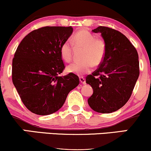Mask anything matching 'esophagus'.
Returning <instances> with one entry per match:
<instances>
[{"mask_svg": "<svg viewBox=\"0 0 151 151\" xmlns=\"http://www.w3.org/2000/svg\"><path fill=\"white\" fill-rule=\"evenodd\" d=\"M79 81H80V83L81 84H84L86 83V80H85V79H84V77H79Z\"/></svg>", "mask_w": 151, "mask_h": 151, "instance_id": "34e87169", "label": "esophagus"}]
</instances>
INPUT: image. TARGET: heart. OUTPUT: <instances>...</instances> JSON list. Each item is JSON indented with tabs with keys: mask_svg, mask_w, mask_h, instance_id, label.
<instances>
[{
	"mask_svg": "<svg viewBox=\"0 0 151 151\" xmlns=\"http://www.w3.org/2000/svg\"><path fill=\"white\" fill-rule=\"evenodd\" d=\"M72 42L75 47H84L81 52L82 60L72 63L67 67L69 72L77 74L89 73L93 65L99 66L104 60L106 53V44L101 38L96 36L89 31L81 30L74 35ZM74 47L70 40H66L60 47V55L65 62H70L73 58Z\"/></svg>",
	"mask_w": 151,
	"mask_h": 151,
	"instance_id": "heart-1",
	"label": "heart"
}]
</instances>
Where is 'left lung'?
Here are the masks:
<instances>
[{"mask_svg": "<svg viewBox=\"0 0 151 151\" xmlns=\"http://www.w3.org/2000/svg\"><path fill=\"white\" fill-rule=\"evenodd\" d=\"M92 31L101 34L106 53L97 70L86 77V84L93 90L88 104L99 113H112L124 106L132 94L140 74L138 55L119 31L104 26Z\"/></svg>", "mask_w": 151, "mask_h": 151, "instance_id": "obj_1", "label": "left lung"}]
</instances>
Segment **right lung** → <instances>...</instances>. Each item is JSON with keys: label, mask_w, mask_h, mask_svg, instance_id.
Segmentation results:
<instances>
[{"label": "right lung", "mask_w": 151, "mask_h": 151, "mask_svg": "<svg viewBox=\"0 0 151 151\" xmlns=\"http://www.w3.org/2000/svg\"><path fill=\"white\" fill-rule=\"evenodd\" d=\"M71 27L46 26L32 30L20 43L12 64V80L22 103L32 113L49 115L63 106L71 90L79 84L65 70L60 47L72 35Z\"/></svg>", "instance_id": "1"}]
</instances>
